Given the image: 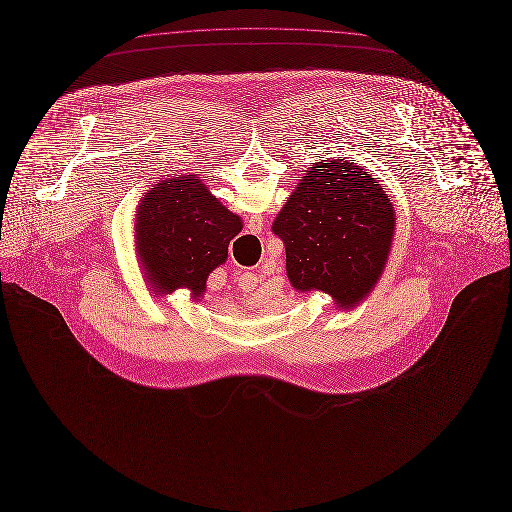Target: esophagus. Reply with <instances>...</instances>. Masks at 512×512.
I'll return each mask as SVG.
<instances>
[{"label": "esophagus", "instance_id": "esophagus-1", "mask_svg": "<svg viewBox=\"0 0 512 512\" xmlns=\"http://www.w3.org/2000/svg\"><path fill=\"white\" fill-rule=\"evenodd\" d=\"M244 279H246V281H254V283H256V281H258V275H254V273H244Z\"/></svg>", "mask_w": 512, "mask_h": 512}]
</instances>
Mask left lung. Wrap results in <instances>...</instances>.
Wrapping results in <instances>:
<instances>
[{"mask_svg":"<svg viewBox=\"0 0 512 512\" xmlns=\"http://www.w3.org/2000/svg\"><path fill=\"white\" fill-rule=\"evenodd\" d=\"M296 291L318 289L354 306L381 275L395 212L376 181L352 162L316 163L273 221Z\"/></svg>","mask_w":512,"mask_h":512,"instance_id":"8db88e82","label":"left lung"}]
</instances>
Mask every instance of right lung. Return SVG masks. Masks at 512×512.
Masks as SVG:
<instances>
[{
    "label": "right lung",
    "mask_w": 512,
    "mask_h": 512,
    "mask_svg": "<svg viewBox=\"0 0 512 512\" xmlns=\"http://www.w3.org/2000/svg\"><path fill=\"white\" fill-rule=\"evenodd\" d=\"M241 229V217L223 208L194 175L158 183L136 214L138 254L158 293L187 287L202 296L210 271L227 260Z\"/></svg>",
    "instance_id": "right-lung-1"
}]
</instances>
